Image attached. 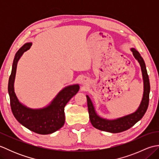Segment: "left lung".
<instances>
[{
	"instance_id": "left-lung-1",
	"label": "left lung",
	"mask_w": 159,
	"mask_h": 159,
	"mask_svg": "<svg viewBox=\"0 0 159 159\" xmlns=\"http://www.w3.org/2000/svg\"><path fill=\"white\" fill-rule=\"evenodd\" d=\"M133 55L138 62L139 63L142 72L144 92L143 98L141 100L140 105L135 112L128 115L126 116L118 118L116 120H109L99 117L95 111L93 104L88 96H87V107L89 115V119L93 127L100 130L109 132L112 133H121L129 129L130 128L133 126L138 121H139L143 117L144 114L146 113L148 109V104H149V95L150 91V85L149 77L148 75L146 64L143 61L142 57L141 56L139 52L136 49L131 48Z\"/></svg>"
}]
</instances>
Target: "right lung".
<instances>
[{
	"mask_svg": "<svg viewBox=\"0 0 159 159\" xmlns=\"http://www.w3.org/2000/svg\"><path fill=\"white\" fill-rule=\"evenodd\" d=\"M31 43H26L16 52L13 59L8 83L10 105L13 116L22 126L34 133L48 134L60 129L65 123L64 107L79 90V85L66 87L57 94L48 106L40 109H32L19 102L14 92V80L17 64L23 53L31 48Z\"/></svg>",
	"mask_w": 159,
	"mask_h": 159,
	"instance_id": "right-lung-1",
	"label": "right lung"
}]
</instances>
